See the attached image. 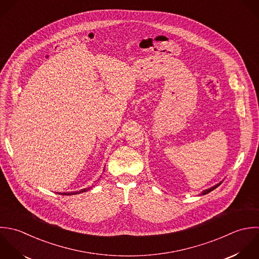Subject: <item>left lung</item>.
Returning <instances> with one entry per match:
<instances>
[{"label": "left lung", "instance_id": "1", "mask_svg": "<svg viewBox=\"0 0 259 259\" xmlns=\"http://www.w3.org/2000/svg\"><path fill=\"white\" fill-rule=\"evenodd\" d=\"M221 184H222V182H221V183H219V184H217V185H216V186H214V187H212V188H210V189H207V190H205V191H203V192H202V194H201V195H203V196H204V195H207V194H209V193H210V192H212V191H214V190H215V189H216V188H218V187H219V186H220V185H221Z\"/></svg>", "mask_w": 259, "mask_h": 259}]
</instances>
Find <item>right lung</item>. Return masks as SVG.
<instances>
[{
  "mask_svg": "<svg viewBox=\"0 0 259 259\" xmlns=\"http://www.w3.org/2000/svg\"><path fill=\"white\" fill-rule=\"evenodd\" d=\"M89 190H90V188H89V189H82V190L77 191V192H71V193H58V194H59V195H62V196H69V195H76V194L84 193V192H87V191H89Z\"/></svg>",
  "mask_w": 259,
  "mask_h": 259,
  "instance_id": "obj_1",
  "label": "right lung"
}]
</instances>
